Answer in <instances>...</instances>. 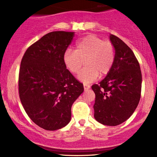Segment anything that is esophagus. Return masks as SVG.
I'll return each instance as SVG.
<instances>
[{
    "mask_svg": "<svg viewBox=\"0 0 157 157\" xmlns=\"http://www.w3.org/2000/svg\"><path fill=\"white\" fill-rule=\"evenodd\" d=\"M83 87H84V90H85V91H87V90H89V89H90V86H89V85L84 84V85H83Z\"/></svg>",
    "mask_w": 157,
    "mask_h": 157,
    "instance_id": "1",
    "label": "esophagus"
}]
</instances>
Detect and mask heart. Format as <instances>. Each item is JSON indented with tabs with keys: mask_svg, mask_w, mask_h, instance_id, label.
I'll use <instances>...</instances> for the list:
<instances>
[{
	"mask_svg": "<svg viewBox=\"0 0 157 157\" xmlns=\"http://www.w3.org/2000/svg\"><path fill=\"white\" fill-rule=\"evenodd\" d=\"M115 59L114 48L110 41L95 35H89L77 43L76 50L67 48L64 52L63 61L72 73H77L83 66H86L79 73L78 79L89 83L100 77L107 75L113 67Z\"/></svg>",
	"mask_w": 157,
	"mask_h": 157,
	"instance_id": "1",
	"label": "heart"
}]
</instances>
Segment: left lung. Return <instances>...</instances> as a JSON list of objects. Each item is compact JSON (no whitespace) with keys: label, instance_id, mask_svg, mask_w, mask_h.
<instances>
[{"label":"left lung","instance_id":"8db88e82","mask_svg":"<svg viewBox=\"0 0 157 157\" xmlns=\"http://www.w3.org/2000/svg\"><path fill=\"white\" fill-rule=\"evenodd\" d=\"M115 50L113 67L91 89L95 93L94 118L105 125L116 126L128 120L141 96L142 73L134 52L121 39L110 35Z\"/></svg>","mask_w":157,"mask_h":157}]
</instances>
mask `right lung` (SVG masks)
Wrapping results in <instances>:
<instances>
[{
  "label": "right lung",
  "mask_w": 157,
  "mask_h": 157,
  "mask_svg": "<svg viewBox=\"0 0 157 157\" xmlns=\"http://www.w3.org/2000/svg\"><path fill=\"white\" fill-rule=\"evenodd\" d=\"M75 32H52L27 48L19 71V96L36 125L47 131L66 126L83 85L66 69L64 52Z\"/></svg>",
  "instance_id": "add662e5"
}]
</instances>
